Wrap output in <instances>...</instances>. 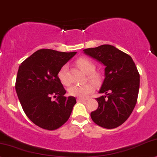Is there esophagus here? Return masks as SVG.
I'll return each mask as SVG.
<instances>
[{
    "instance_id": "esophagus-1",
    "label": "esophagus",
    "mask_w": 157,
    "mask_h": 157,
    "mask_svg": "<svg viewBox=\"0 0 157 157\" xmlns=\"http://www.w3.org/2000/svg\"><path fill=\"white\" fill-rule=\"evenodd\" d=\"M85 100H86L84 99V98H77V101L78 102H83V101H85Z\"/></svg>"
}]
</instances>
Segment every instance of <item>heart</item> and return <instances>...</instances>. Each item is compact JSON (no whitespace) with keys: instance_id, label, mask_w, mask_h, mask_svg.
I'll return each mask as SVG.
<instances>
[{"instance_id":"1","label":"heart","mask_w":157,"mask_h":157,"mask_svg":"<svg viewBox=\"0 0 157 157\" xmlns=\"http://www.w3.org/2000/svg\"><path fill=\"white\" fill-rule=\"evenodd\" d=\"M76 65L83 72L88 74V78L92 82L98 84L100 80V76L98 73H94L95 70V65L86 58L82 57L76 60ZM67 66L63 65L58 72V78L61 83L65 86L69 84V79L67 77ZM94 86L92 83H86L84 84H73L68 89L69 94L72 96L78 97L80 98H84L89 94L93 92Z\"/></svg>"}]
</instances>
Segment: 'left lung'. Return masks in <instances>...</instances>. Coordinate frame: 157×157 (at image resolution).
<instances>
[{"label":"left lung","instance_id":"1","mask_svg":"<svg viewBox=\"0 0 157 157\" xmlns=\"http://www.w3.org/2000/svg\"><path fill=\"white\" fill-rule=\"evenodd\" d=\"M84 52L105 66V76L97 98L98 109L91 113L92 121L106 129H113L128 119L138 100L140 74L132 57L115 46L104 44Z\"/></svg>","mask_w":157,"mask_h":157}]
</instances>
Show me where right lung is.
<instances>
[{"label":"right lung","instance_id":"obj_1","mask_svg":"<svg viewBox=\"0 0 157 157\" xmlns=\"http://www.w3.org/2000/svg\"><path fill=\"white\" fill-rule=\"evenodd\" d=\"M75 54L40 49L19 65L15 84L17 96L27 117L40 128H59L76 103L74 97L64 95L66 90L58 78L59 69Z\"/></svg>","mask_w":157,"mask_h":157}]
</instances>
